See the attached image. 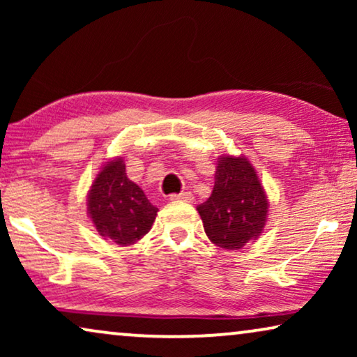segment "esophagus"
<instances>
[{"instance_id":"obj_1","label":"esophagus","mask_w":357,"mask_h":357,"mask_svg":"<svg viewBox=\"0 0 357 357\" xmlns=\"http://www.w3.org/2000/svg\"><path fill=\"white\" fill-rule=\"evenodd\" d=\"M170 202H187L192 203L193 202V195L190 192H182V193H172L169 197Z\"/></svg>"}]
</instances>
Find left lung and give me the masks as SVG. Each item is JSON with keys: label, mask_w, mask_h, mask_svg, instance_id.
I'll list each match as a JSON object with an SVG mask.
<instances>
[{"label": "left lung", "mask_w": 357, "mask_h": 357, "mask_svg": "<svg viewBox=\"0 0 357 357\" xmlns=\"http://www.w3.org/2000/svg\"><path fill=\"white\" fill-rule=\"evenodd\" d=\"M209 241L227 250H238L263 232L268 197L243 155H221L214 174L211 197L197 208Z\"/></svg>", "instance_id": "obj_1"}]
</instances>
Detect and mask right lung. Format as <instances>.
I'll return each mask as SVG.
<instances>
[{"mask_svg":"<svg viewBox=\"0 0 357 357\" xmlns=\"http://www.w3.org/2000/svg\"><path fill=\"white\" fill-rule=\"evenodd\" d=\"M158 211L143 190L126 177L121 158L104 164L87 195V213L96 231L121 247L143 238L153 227Z\"/></svg>","mask_w":357,"mask_h":357,"instance_id":"right-lung-1","label":"right lung"}]
</instances>
